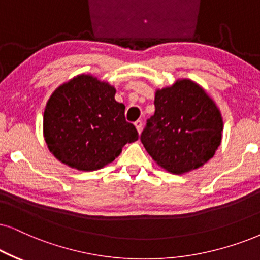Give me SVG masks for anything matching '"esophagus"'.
Segmentation results:
<instances>
[{
    "instance_id": "34e87169",
    "label": "esophagus",
    "mask_w": 260,
    "mask_h": 260,
    "mask_svg": "<svg viewBox=\"0 0 260 260\" xmlns=\"http://www.w3.org/2000/svg\"><path fill=\"white\" fill-rule=\"evenodd\" d=\"M134 124H136L138 133L140 134V133H141V131H143V122H141V120H138V121H136V122H134Z\"/></svg>"
}]
</instances>
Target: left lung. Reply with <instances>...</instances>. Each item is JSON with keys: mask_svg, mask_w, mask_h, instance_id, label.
Returning <instances> with one entry per match:
<instances>
[{"mask_svg": "<svg viewBox=\"0 0 260 260\" xmlns=\"http://www.w3.org/2000/svg\"><path fill=\"white\" fill-rule=\"evenodd\" d=\"M154 114L140 136L158 166L173 174L198 169L221 144L223 121L206 92L188 79L156 91Z\"/></svg>", "mask_w": 260, "mask_h": 260, "instance_id": "obj_1", "label": "left lung"}]
</instances>
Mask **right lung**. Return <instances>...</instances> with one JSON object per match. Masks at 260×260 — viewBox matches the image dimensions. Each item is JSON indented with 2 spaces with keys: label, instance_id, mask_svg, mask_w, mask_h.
<instances>
[{
  "label": "right lung",
  "instance_id": "add662e5",
  "mask_svg": "<svg viewBox=\"0 0 260 260\" xmlns=\"http://www.w3.org/2000/svg\"><path fill=\"white\" fill-rule=\"evenodd\" d=\"M108 83L78 75L52 92L44 110L45 143L71 168L92 172L113 162L127 143L138 140L124 106Z\"/></svg>",
  "mask_w": 260,
  "mask_h": 260
}]
</instances>
